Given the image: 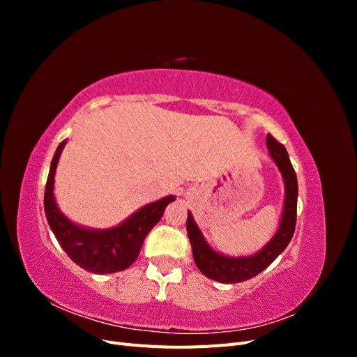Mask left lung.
<instances>
[{
    "label": "left lung",
    "mask_w": 357,
    "mask_h": 357,
    "mask_svg": "<svg viewBox=\"0 0 357 357\" xmlns=\"http://www.w3.org/2000/svg\"><path fill=\"white\" fill-rule=\"evenodd\" d=\"M266 147L269 155L275 160L278 169L282 171L286 185V199H284V211L282 223L271 243H268L264 250L248 257H226L213 252L202 238L198 226L193 220L192 214L188 213L186 229L188 236L192 244L193 261H195L199 271L211 280L220 283H241L245 280L257 275L264 269L271 265L275 257L282 253L287 244L290 243L291 236L295 232L296 226V204H298V180L295 169L290 164L286 147L278 143L277 139L268 134Z\"/></svg>",
    "instance_id": "1"
}]
</instances>
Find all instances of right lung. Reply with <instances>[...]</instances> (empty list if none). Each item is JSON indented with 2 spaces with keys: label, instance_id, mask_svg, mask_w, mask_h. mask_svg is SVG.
I'll use <instances>...</instances> for the list:
<instances>
[{
  "label": "right lung",
  "instance_id": "1",
  "mask_svg": "<svg viewBox=\"0 0 357 357\" xmlns=\"http://www.w3.org/2000/svg\"><path fill=\"white\" fill-rule=\"evenodd\" d=\"M66 142H62L53 155L49 177L45 190V211L50 229L55 234L58 243L73 262L80 268L95 274H110L123 271L142 250L147 234L160 220L167 205L174 201V197L162 198L153 204L139 208L122 225L109 231H91L71 223L63 215L53 198V177L58 159Z\"/></svg>",
  "mask_w": 357,
  "mask_h": 357
}]
</instances>
